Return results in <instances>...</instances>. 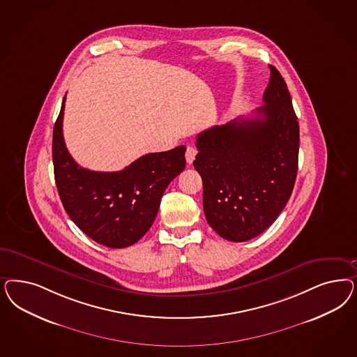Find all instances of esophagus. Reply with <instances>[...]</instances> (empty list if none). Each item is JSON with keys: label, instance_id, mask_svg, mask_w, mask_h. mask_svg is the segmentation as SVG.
<instances>
[{"label": "esophagus", "instance_id": "esophagus-1", "mask_svg": "<svg viewBox=\"0 0 357 357\" xmlns=\"http://www.w3.org/2000/svg\"><path fill=\"white\" fill-rule=\"evenodd\" d=\"M197 150L193 146H188L186 152H185V158L188 164H193V161L196 159Z\"/></svg>", "mask_w": 357, "mask_h": 357}]
</instances>
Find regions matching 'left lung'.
<instances>
[{
    "label": "left lung",
    "instance_id": "left-lung-1",
    "mask_svg": "<svg viewBox=\"0 0 357 357\" xmlns=\"http://www.w3.org/2000/svg\"><path fill=\"white\" fill-rule=\"evenodd\" d=\"M264 105L197 137L193 162L204 184L210 227L226 241L245 242L266 230L291 196L298 169L299 126L287 82L273 66Z\"/></svg>",
    "mask_w": 357,
    "mask_h": 357
}]
</instances>
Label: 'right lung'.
<instances>
[{
	"mask_svg": "<svg viewBox=\"0 0 357 357\" xmlns=\"http://www.w3.org/2000/svg\"><path fill=\"white\" fill-rule=\"evenodd\" d=\"M63 100L52 135L59 196L69 218L94 242L110 248L132 245L150 230L160 199L184 171L185 146L147 153L119 172H94L72 159L63 138Z\"/></svg>",
	"mask_w": 357,
	"mask_h": 357,
	"instance_id": "1",
	"label": "right lung"
}]
</instances>
